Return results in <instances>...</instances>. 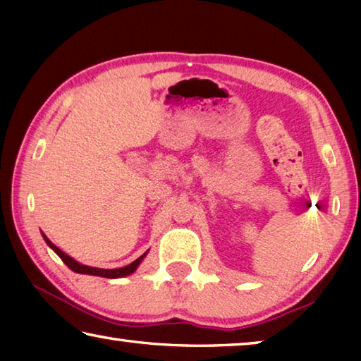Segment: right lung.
<instances>
[{"label":"right lung","instance_id":"add662e5","mask_svg":"<svg viewBox=\"0 0 361 361\" xmlns=\"http://www.w3.org/2000/svg\"><path fill=\"white\" fill-rule=\"evenodd\" d=\"M42 237H44V240H46L47 245L51 247V248L54 250V252H56V253L60 256V258H62V261L65 262L66 266H68V267L71 269V271H75V272H78V274H87V276H99V277H106V279L126 277V276H129V274H132L133 271H135L140 262H142V259L145 258V255H146V253H145L143 256H140L138 259L130 262V264L126 266V267H119V269H97V267H89V266L79 264L78 261L70 258L68 255H65V253L62 252V250L54 245V243H52L51 240H49L44 234H42Z\"/></svg>","mask_w":361,"mask_h":361}]
</instances>
